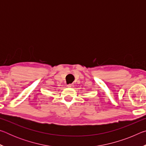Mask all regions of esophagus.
Wrapping results in <instances>:
<instances>
[{"instance_id": "esophagus-1", "label": "esophagus", "mask_w": 146, "mask_h": 146, "mask_svg": "<svg viewBox=\"0 0 146 146\" xmlns=\"http://www.w3.org/2000/svg\"><path fill=\"white\" fill-rule=\"evenodd\" d=\"M67 86H68V88H73L74 84H68Z\"/></svg>"}]
</instances>
